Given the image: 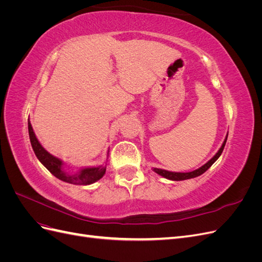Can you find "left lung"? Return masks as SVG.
Masks as SVG:
<instances>
[{"label":"left lung","mask_w":262,"mask_h":262,"mask_svg":"<svg viewBox=\"0 0 262 262\" xmlns=\"http://www.w3.org/2000/svg\"><path fill=\"white\" fill-rule=\"evenodd\" d=\"M226 140H227V138L224 140L223 144H222L221 148L219 149V152L215 155H214L207 164H204L203 166H201L200 168H198V169H195L193 171H189V172H173V171H168V170H164V169H160V168H153V170L156 173H158V175H161V176L167 178V179H170V180H176V181L186 180V179H190V178H194V177L200 176V175H202L203 172L207 171L211 167V166L214 163H215V161L217 160V158L221 156L222 152H223V149H224V146L226 144Z\"/></svg>","instance_id":"left-lung-1"}]
</instances>
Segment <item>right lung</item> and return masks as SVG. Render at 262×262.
<instances>
[{
	"label": "right lung",
	"mask_w": 262,
	"mask_h": 262,
	"mask_svg": "<svg viewBox=\"0 0 262 262\" xmlns=\"http://www.w3.org/2000/svg\"><path fill=\"white\" fill-rule=\"evenodd\" d=\"M28 133L31 146H33L34 152L37 156V158L40 163L48 169L53 176L57 177L58 179L69 182V184L73 185H91L94 184L95 181L99 180L102 176L105 175L106 167L105 166H98V167H87L83 168L76 173H68L62 169V161H60L58 157H54L50 153L42 147V145L39 143L37 140L35 132L33 130V126L28 119Z\"/></svg>",
	"instance_id": "add662e5"
}]
</instances>
